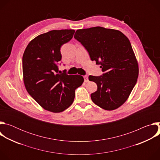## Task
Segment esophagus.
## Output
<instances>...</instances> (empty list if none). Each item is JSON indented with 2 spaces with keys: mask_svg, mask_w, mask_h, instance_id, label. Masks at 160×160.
Segmentation results:
<instances>
[{
  "mask_svg": "<svg viewBox=\"0 0 160 160\" xmlns=\"http://www.w3.org/2000/svg\"><path fill=\"white\" fill-rule=\"evenodd\" d=\"M83 78H84V81H85V82H88V77L87 76H84L83 77Z\"/></svg>",
  "mask_w": 160,
  "mask_h": 160,
  "instance_id": "1",
  "label": "esophagus"
}]
</instances>
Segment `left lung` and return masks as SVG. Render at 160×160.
<instances>
[{
	"mask_svg": "<svg viewBox=\"0 0 160 160\" xmlns=\"http://www.w3.org/2000/svg\"><path fill=\"white\" fill-rule=\"evenodd\" d=\"M74 38L104 72L102 76L88 77L98 85L91 99L105 110L118 108L128 98L139 76L138 62L128 38L119 30L101 27L77 30Z\"/></svg>",
	"mask_w": 160,
	"mask_h": 160,
	"instance_id": "obj_1",
	"label": "left lung"
}]
</instances>
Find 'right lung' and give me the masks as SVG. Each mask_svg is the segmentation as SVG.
<instances>
[{
    "label": "right lung",
    "mask_w": 160,
    "mask_h": 160,
    "mask_svg": "<svg viewBox=\"0 0 160 160\" xmlns=\"http://www.w3.org/2000/svg\"><path fill=\"white\" fill-rule=\"evenodd\" d=\"M75 32L52 30L41 34L30 42L22 56L27 92L41 107L53 112H62L72 104L75 89L84 81L81 75L58 73L60 48L73 38Z\"/></svg>",
    "instance_id": "add662e5"
}]
</instances>
